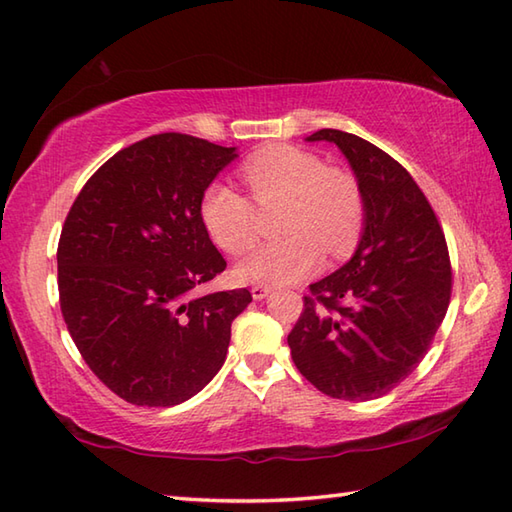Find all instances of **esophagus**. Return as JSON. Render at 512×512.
Masks as SVG:
<instances>
[{"mask_svg":"<svg viewBox=\"0 0 512 512\" xmlns=\"http://www.w3.org/2000/svg\"><path fill=\"white\" fill-rule=\"evenodd\" d=\"M250 292H253V299H264V297H268L270 295V288L268 286H253L250 288Z\"/></svg>","mask_w":512,"mask_h":512,"instance_id":"1","label":"esophagus"}]
</instances>
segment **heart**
Masks as SVG:
<instances>
[{"label": "heart", "mask_w": 512, "mask_h": 512, "mask_svg": "<svg viewBox=\"0 0 512 512\" xmlns=\"http://www.w3.org/2000/svg\"><path fill=\"white\" fill-rule=\"evenodd\" d=\"M239 176L259 209L281 204L277 228L284 233L237 266L239 279L292 284L319 268L321 250L332 259L352 253L365 224V198L354 173L325 165L310 149L277 143L253 151ZM252 203L222 182L204 189L202 224L224 253L239 257L255 244L257 209Z\"/></svg>", "instance_id": "heart-1"}]
</instances>
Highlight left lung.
<instances>
[{"mask_svg":"<svg viewBox=\"0 0 512 512\" xmlns=\"http://www.w3.org/2000/svg\"><path fill=\"white\" fill-rule=\"evenodd\" d=\"M308 140H330L350 160L365 231L350 262L310 284L290 354L325 396L380 398L420 365L447 314L449 246L427 195L387 151L341 129Z\"/></svg>","mask_w":512,"mask_h":512,"instance_id":"8db88e82","label":"left lung"}]
</instances>
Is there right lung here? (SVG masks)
I'll list each match as a JSON object with an SVG mask.
<instances>
[{
	"label": "right lung",
	"instance_id": "obj_1",
	"mask_svg": "<svg viewBox=\"0 0 512 512\" xmlns=\"http://www.w3.org/2000/svg\"><path fill=\"white\" fill-rule=\"evenodd\" d=\"M235 147L167 132L92 173L65 217L59 303L83 361L138 407L189 400L222 367L246 288L195 297L226 268L200 200Z\"/></svg>",
	"mask_w": 512,
	"mask_h": 512
}]
</instances>
